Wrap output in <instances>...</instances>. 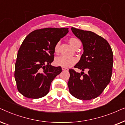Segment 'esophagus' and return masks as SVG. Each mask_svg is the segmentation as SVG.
Masks as SVG:
<instances>
[{
  "label": "esophagus",
  "instance_id": "esophagus-1",
  "mask_svg": "<svg viewBox=\"0 0 125 125\" xmlns=\"http://www.w3.org/2000/svg\"><path fill=\"white\" fill-rule=\"evenodd\" d=\"M62 71H68V69L66 68H64V67H62Z\"/></svg>",
  "mask_w": 125,
  "mask_h": 125
}]
</instances>
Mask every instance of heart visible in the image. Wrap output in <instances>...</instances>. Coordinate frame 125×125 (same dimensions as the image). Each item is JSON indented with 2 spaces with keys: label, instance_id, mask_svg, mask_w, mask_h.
Masks as SVG:
<instances>
[{
  "label": "heart",
  "instance_id": "1",
  "mask_svg": "<svg viewBox=\"0 0 125 125\" xmlns=\"http://www.w3.org/2000/svg\"><path fill=\"white\" fill-rule=\"evenodd\" d=\"M69 42L71 45L74 48L76 47L77 44L80 41L74 37H72L70 38L69 40ZM60 46V42H58L54 46V52L56 53H57L59 52ZM77 61V59L76 57H66L64 56H61L59 57L56 58L54 60V64L56 66H61V67L64 68H69L71 67L72 66L74 65Z\"/></svg>",
  "mask_w": 125,
  "mask_h": 125
}]
</instances>
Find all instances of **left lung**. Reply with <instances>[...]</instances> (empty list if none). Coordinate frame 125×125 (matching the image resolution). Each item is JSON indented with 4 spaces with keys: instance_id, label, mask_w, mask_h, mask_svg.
I'll return each mask as SVG.
<instances>
[{
    "instance_id": "1",
    "label": "left lung",
    "mask_w": 125,
    "mask_h": 125,
    "mask_svg": "<svg viewBox=\"0 0 125 125\" xmlns=\"http://www.w3.org/2000/svg\"><path fill=\"white\" fill-rule=\"evenodd\" d=\"M81 41L83 53L74 66L81 73L69 69L68 83L70 93L75 98L90 100L98 97L110 81L113 66V53L109 42L100 36L89 31L71 28ZM88 71L85 74L84 71Z\"/></svg>"
}]
</instances>
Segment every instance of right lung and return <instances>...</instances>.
<instances>
[{"mask_svg": "<svg viewBox=\"0 0 125 125\" xmlns=\"http://www.w3.org/2000/svg\"><path fill=\"white\" fill-rule=\"evenodd\" d=\"M69 32L68 28H45L33 31L22 42L15 65L18 91L29 98H42L49 91L51 83L62 71L51 65L54 47Z\"/></svg>", "mask_w": 125, "mask_h": 125, "instance_id": "obj_1", "label": "right lung"}]
</instances>
